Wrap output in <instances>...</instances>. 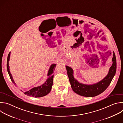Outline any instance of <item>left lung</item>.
I'll use <instances>...</instances> for the list:
<instances>
[{"label": "left lung", "mask_w": 123, "mask_h": 123, "mask_svg": "<svg viewBox=\"0 0 123 123\" xmlns=\"http://www.w3.org/2000/svg\"><path fill=\"white\" fill-rule=\"evenodd\" d=\"M112 65L107 75L100 82L92 85H86L79 83L74 77V71L72 68L66 66L68 76L73 90L76 93L85 97L96 96L107 89L111 84L116 71V59L113 51L112 59Z\"/></svg>", "instance_id": "obj_1"}]
</instances>
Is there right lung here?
<instances>
[{
  "label": "right lung",
  "mask_w": 123,
  "mask_h": 123,
  "mask_svg": "<svg viewBox=\"0 0 123 123\" xmlns=\"http://www.w3.org/2000/svg\"><path fill=\"white\" fill-rule=\"evenodd\" d=\"M10 54H11V52H9V54H8V55L7 68L8 73L9 74V75L10 76L11 81L15 85L16 84L12 78V75L11 74L9 69L10 67L9 65V61L10 60ZM55 67H56V64H52L50 66L48 73V76H49L48 78L43 85L37 87H33V88L31 89L30 91L25 92L24 94L30 96H32L35 97H41L47 95L49 93L51 89L52 84H53V78H54L53 72L55 70Z\"/></svg>",
  "instance_id": "add662e5"
}]
</instances>
